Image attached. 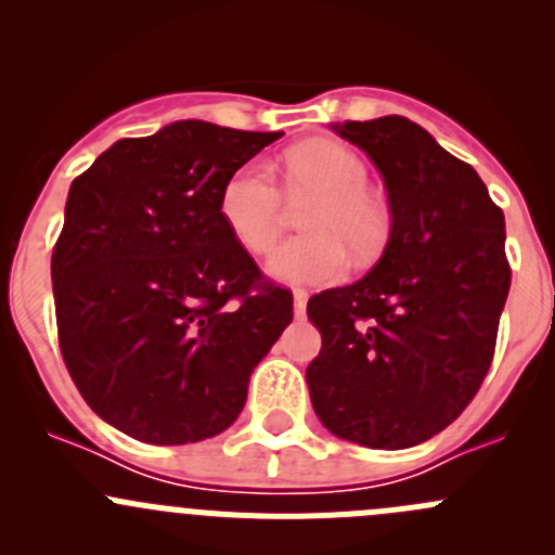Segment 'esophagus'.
<instances>
[{
	"mask_svg": "<svg viewBox=\"0 0 555 555\" xmlns=\"http://www.w3.org/2000/svg\"><path fill=\"white\" fill-rule=\"evenodd\" d=\"M293 300H295V317H304L306 304H309V293H306V289H295Z\"/></svg>",
	"mask_w": 555,
	"mask_h": 555,
	"instance_id": "34e87169",
	"label": "esophagus"
}]
</instances>
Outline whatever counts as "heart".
<instances>
[{"label": "heart", "instance_id": "heart-1", "mask_svg": "<svg viewBox=\"0 0 555 555\" xmlns=\"http://www.w3.org/2000/svg\"><path fill=\"white\" fill-rule=\"evenodd\" d=\"M289 195L311 190L304 211L309 233L282 242L268 257V271L289 284L338 282L357 257H371L386 238V215L367 193V169L338 142H306L284 155ZM220 217L244 249L266 251L282 228V193L262 166L246 164L220 190Z\"/></svg>", "mask_w": 555, "mask_h": 555}]
</instances>
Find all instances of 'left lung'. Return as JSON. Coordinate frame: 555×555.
<instances>
[{"instance_id":"1","label":"left lung","mask_w":555,"mask_h":555,"mask_svg":"<svg viewBox=\"0 0 555 555\" xmlns=\"http://www.w3.org/2000/svg\"><path fill=\"white\" fill-rule=\"evenodd\" d=\"M335 131L382 171L391 233L365 279L306 306L322 333L311 405L338 438L411 449L456 422L494 360L511 289L505 215L473 166L408 117Z\"/></svg>"}]
</instances>
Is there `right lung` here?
<instances>
[{
  "label": "right lung",
  "mask_w": 555,
  "mask_h": 555,
  "mask_svg": "<svg viewBox=\"0 0 555 555\" xmlns=\"http://www.w3.org/2000/svg\"><path fill=\"white\" fill-rule=\"evenodd\" d=\"M279 137L179 120L72 182L50 260L61 357L93 413L142 443L231 427L293 322V293L220 217L225 179Z\"/></svg>",
  "instance_id": "obj_1"
}]
</instances>
